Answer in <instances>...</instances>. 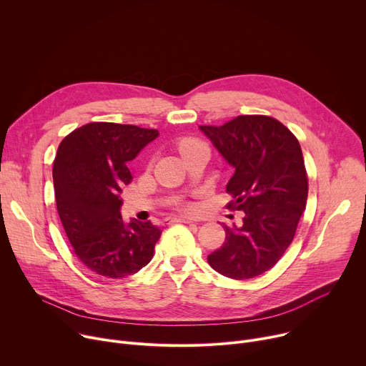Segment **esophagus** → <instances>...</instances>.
I'll list each match as a JSON object with an SVG mask.
<instances>
[{"mask_svg":"<svg viewBox=\"0 0 366 366\" xmlns=\"http://www.w3.org/2000/svg\"><path fill=\"white\" fill-rule=\"evenodd\" d=\"M173 222L192 224V222H194V219H192V218H186V217H180V218H170V219H169V224H173Z\"/></svg>","mask_w":366,"mask_h":366,"instance_id":"obj_1","label":"esophagus"}]
</instances>
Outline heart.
Instances as JSON below:
<instances>
[{
	"label": "heart",
	"instance_id": "1",
	"mask_svg": "<svg viewBox=\"0 0 366 366\" xmlns=\"http://www.w3.org/2000/svg\"><path fill=\"white\" fill-rule=\"evenodd\" d=\"M193 142H196V141H192V139H187V141H183L182 144H180V149L183 148V147H186V145H189V144H193Z\"/></svg>",
	"mask_w": 366,
	"mask_h": 366
}]
</instances>
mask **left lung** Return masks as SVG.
I'll return each mask as SVG.
<instances>
[{"label":"left lung","mask_w":366,"mask_h":366,"mask_svg":"<svg viewBox=\"0 0 366 366\" xmlns=\"http://www.w3.org/2000/svg\"><path fill=\"white\" fill-rule=\"evenodd\" d=\"M234 167L228 205L244 212L242 225L224 224V244L208 256L214 270L231 279L256 277L287 252L305 211L308 180L298 139L279 120L247 114L222 127H199Z\"/></svg>","instance_id":"left-lung-1"}]
</instances>
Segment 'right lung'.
Returning <instances> with one entry per match:
<instances>
[{"instance_id":"obj_1","label":"right lung","mask_w":366,"mask_h":366,"mask_svg":"<svg viewBox=\"0 0 366 366\" xmlns=\"http://www.w3.org/2000/svg\"><path fill=\"white\" fill-rule=\"evenodd\" d=\"M157 129L93 122L61 142L54 161L56 208L74 253L97 274L137 273L154 254L161 229L120 215L128 162L158 137Z\"/></svg>"}]
</instances>
